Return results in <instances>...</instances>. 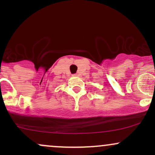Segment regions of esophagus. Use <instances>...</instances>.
Listing matches in <instances>:
<instances>
[{"label":"esophagus","instance_id":"1","mask_svg":"<svg viewBox=\"0 0 155 155\" xmlns=\"http://www.w3.org/2000/svg\"><path fill=\"white\" fill-rule=\"evenodd\" d=\"M73 76H74V77H78V76H79V74H74V75H73Z\"/></svg>","mask_w":155,"mask_h":155}]
</instances>
